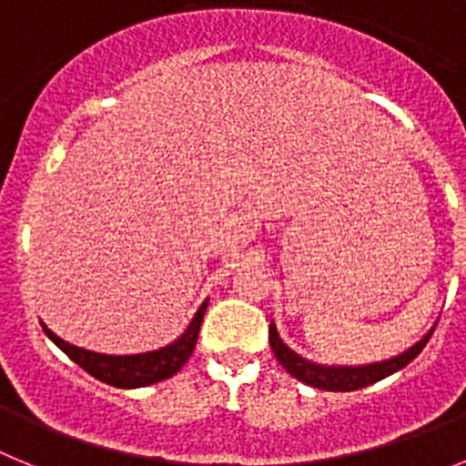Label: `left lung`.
<instances>
[{"label": "left lung", "instance_id": "obj_1", "mask_svg": "<svg viewBox=\"0 0 466 466\" xmlns=\"http://www.w3.org/2000/svg\"><path fill=\"white\" fill-rule=\"evenodd\" d=\"M436 327H431L430 331L422 336L415 345H410L406 352L392 357V360L385 361H373V364H361V366H327V364H315L310 360H303L300 355H296L289 345H284L279 339L278 327L270 322V348H273L275 357H278L279 364L287 369L289 376H294L296 380L306 382V385L317 387V390H327V392H352V390H361V387H369L373 382L382 380V378L392 376V373L401 371L403 366H409L415 357L422 352V348L427 345V340L431 339Z\"/></svg>", "mask_w": 466, "mask_h": 466}]
</instances>
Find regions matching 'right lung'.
Here are the masks:
<instances>
[{
	"label": "right lung",
	"instance_id": "1",
	"mask_svg": "<svg viewBox=\"0 0 466 466\" xmlns=\"http://www.w3.org/2000/svg\"><path fill=\"white\" fill-rule=\"evenodd\" d=\"M208 303L209 300H203V306L198 308V312L193 315V319L179 339L172 340L166 348L139 352V355H100V352H90V350L76 348V345L56 336L46 324H41V327H44V333L48 339L63 350L69 360L76 361L84 371H88L90 376L106 382V385L135 390V387H147L154 385V382L167 380L187 364L193 348H196L198 331H200V324H203Z\"/></svg>",
	"mask_w": 466,
	"mask_h": 466
}]
</instances>
